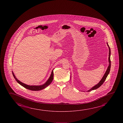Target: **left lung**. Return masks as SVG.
<instances>
[{
	"label": "left lung",
	"instance_id": "1",
	"mask_svg": "<svg viewBox=\"0 0 123 123\" xmlns=\"http://www.w3.org/2000/svg\"><path fill=\"white\" fill-rule=\"evenodd\" d=\"M107 44L108 46L109 49V66L108 67V68L107 69L105 73V74H104L103 76V77L102 79L99 82V83H98L97 85H95L93 87H92L90 89V90H89L88 91H87V92H90L91 91L97 89L99 87H100L102 85H103V83L104 82L105 79H106L109 73L110 72V68H111V61H110V56H111V49L110 47L109 46V44H108V42H107ZM71 79V76L70 77V79Z\"/></svg>",
	"mask_w": 123,
	"mask_h": 123
}]
</instances>
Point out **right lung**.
<instances>
[{
	"instance_id": "1",
	"label": "right lung",
	"mask_w": 123,
	"mask_h": 123,
	"mask_svg": "<svg viewBox=\"0 0 123 123\" xmlns=\"http://www.w3.org/2000/svg\"><path fill=\"white\" fill-rule=\"evenodd\" d=\"M53 70H54V69L52 71V72H51V73L50 74V76L48 80L45 82L44 84L42 85H29L25 84L24 83L21 82L19 80H18V79H17L16 76H15L14 73L13 72V71H12V73L14 77V79L17 81V82L19 83L20 85H21V86H22L23 87H24L25 88L27 89L28 90H31V91H40L42 89L45 88L49 85H50L51 83L52 82L53 80V78H54Z\"/></svg>"
}]
</instances>
